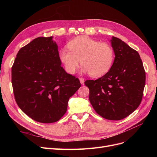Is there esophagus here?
Wrapping results in <instances>:
<instances>
[{"instance_id":"1","label":"esophagus","mask_w":157,"mask_h":157,"mask_svg":"<svg viewBox=\"0 0 157 157\" xmlns=\"http://www.w3.org/2000/svg\"><path fill=\"white\" fill-rule=\"evenodd\" d=\"M79 80H80V84H84V79L83 78H79Z\"/></svg>"}]
</instances>
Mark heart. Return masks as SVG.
<instances>
[{
	"mask_svg": "<svg viewBox=\"0 0 157 157\" xmlns=\"http://www.w3.org/2000/svg\"><path fill=\"white\" fill-rule=\"evenodd\" d=\"M68 49L59 52V59L69 74L77 71L80 60L82 73L92 77H100L110 70L115 58L113 47L87 36H79L70 40Z\"/></svg>",
	"mask_w": 157,
	"mask_h": 157,
	"instance_id": "1",
	"label": "heart"
}]
</instances>
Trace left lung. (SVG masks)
I'll return each mask as SVG.
<instances>
[{"mask_svg": "<svg viewBox=\"0 0 157 157\" xmlns=\"http://www.w3.org/2000/svg\"><path fill=\"white\" fill-rule=\"evenodd\" d=\"M115 57L112 67L96 80H87L89 100L104 118L119 121L138 107L143 97L145 72L140 54L124 41L112 36Z\"/></svg>", "mask_w": 157, "mask_h": 157, "instance_id": "obj_1", "label": "left lung"}]
</instances>
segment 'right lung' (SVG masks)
<instances>
[{
    "label": "right lung",
    "instance_id": "right-lung-1",
    "mask_svg": "<svg viewBox=\"0 0 157 157\" xmlns=\"http://www.w3.org/2000/svg\"><path fill=\"white\" fill-rule=\"evenodd\" d=\"M53 36L38 37L19 50L12 67L16 101L33 120L59 121L67 111L69 98L81 86L66 73Z\"/></svg>",
    "mask_w": 157,
    "mask_h": 157
}]
</instances>
